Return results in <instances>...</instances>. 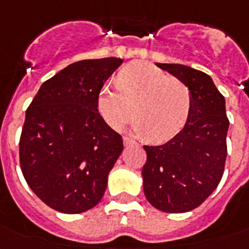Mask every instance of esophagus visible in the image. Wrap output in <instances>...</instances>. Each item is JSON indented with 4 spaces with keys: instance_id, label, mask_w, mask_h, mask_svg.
<instances>
[{
    "instance_id": "obj_1",
    "label": "esophagus",
    "mask_w": 249,
    "mask_h": 249,
    "mask_svg": "<svg viewBox=\"0 0 249 249\" xmlns=\"http://www.w3.org/2000/svg\"><path fill=\"white\" fill-rule=\"evenodd\" d=\"M123 142H124L125 146H130V144L136 143V141L132 140V138H129V137H124V138H123Z\"/></svg>"
}]
</instances>
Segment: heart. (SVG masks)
I'll list each match as a JSON object with an SVG mask.
<instances>
[{"label":"heart","mask_w":249,"mask_h":249,"mask_svg":"<svg viewBox=\"0 0 249 249\" xmlns=\"http://www.w3.org/2000/svg\"><path fill=\"white\" fill-rule=\"evenodd\" d=\"M98 111L112 129L133 116V129L152 143H163L181 132L193 109L187 85L151 64L133 63L117 75V84L102 86Z\"/></svg>","instance_id":"1"}]
</instances>
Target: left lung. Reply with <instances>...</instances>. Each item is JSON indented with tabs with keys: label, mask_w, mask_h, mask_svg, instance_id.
Instances as JSON below:
<instances>
[{
	"label": "left lung",
	"mask_w": 249,
	"mask_h": 249,
	"mask_svg": "<svg viewBox=\"0 0 249 249\" xmlns=\"http://www.w3.org/2000/svg\"><path fill=\"white\" fill-rule=\"evenodd\" d=\"M156 66L176 76L193 94L186 125L166 143L143 146L144 195L159 211L183 213L203 203L220 183L228 155L229 119L224 95L207 73L182 64Z\"/></svg>",
	"instance_id": "obj_1"
}]
</instances>
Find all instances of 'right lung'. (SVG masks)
<instances>
[{
    "mask_svg": "<svg viewBox=\"0 0 249 249\" xmlns=\"http://www.w3.org/2000/svg\"><path fill=\"white\" fill-rule=\"evenodd\" d=\"M120 58L70 64L41 85L25 111L19 160L25 181L50 208L81 213L101 201L124 144L98 112V94Z\"/></svg>",
    "mask_w": 249,
    "mask_h": 249,
    "instance_id": "add662e5",
    "label": "right lung"
}]
</instances>
